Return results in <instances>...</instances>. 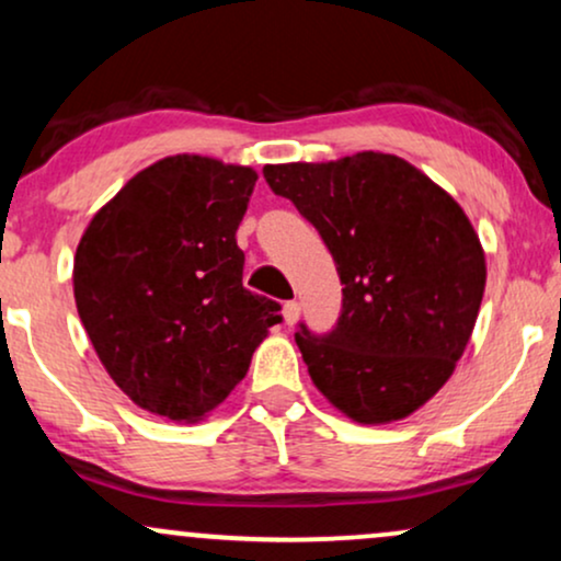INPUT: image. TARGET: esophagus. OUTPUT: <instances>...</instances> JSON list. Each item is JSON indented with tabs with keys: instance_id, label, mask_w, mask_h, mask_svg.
Wrapping results in <instances>:
<instances>
[{
	"instance_id": "esophagus-1",
	"label": "esophagus",
	"mask_w": 561,
	"mask_h": 561,
	"mask_svg": "<svg viewBox=\"0 0 561 561\" xmlns=\"http://www.w3.org/2000/svg\"><path fill=\"white\" fill-rule=\"evenodd\" d=\"M282 313H285V321L287 324H295L300 317V302L298 300H287L285 308H282Z\"/></svg>"
}]
</instances>
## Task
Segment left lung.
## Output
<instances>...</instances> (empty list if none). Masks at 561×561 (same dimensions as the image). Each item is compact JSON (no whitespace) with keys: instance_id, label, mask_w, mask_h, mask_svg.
<instances>
[{"instance_id":"left-lung-1","label":"left lung","mask_w":561,"mask_h":561,"mask_svg":"<svg viewBox=\"0 0 561 561\" xmlns=\"http://www.w3.org/2000/svg\"><path fill=\"white\" fill-rule=\"evenodd\" d=\"M337 266L343 311L332 332H295L327 401L385 424L424 405L454 375L485 293V255L448 192L382 152L263 169Z\"/></svg>"}]
</instances>
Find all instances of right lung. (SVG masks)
<instances>
[{
  "instance_id": "1",
  "label": "right lung",
  "mask_w": 561,
  "mask_h": 561,
  "mask_svg": "<svg viewBox=\"0 0 561 561\" xmlns=\"http://www.w3.org/2000/svg\"><path fill=\"white\" fill-rule=\"evenodd\" d=\"M255 179L214 158H163L92 218L76 250V308L96 356L165 420L216 409L282 321L279 302L242 287L234 234Z\"/></svg>"
}]
</instances>
